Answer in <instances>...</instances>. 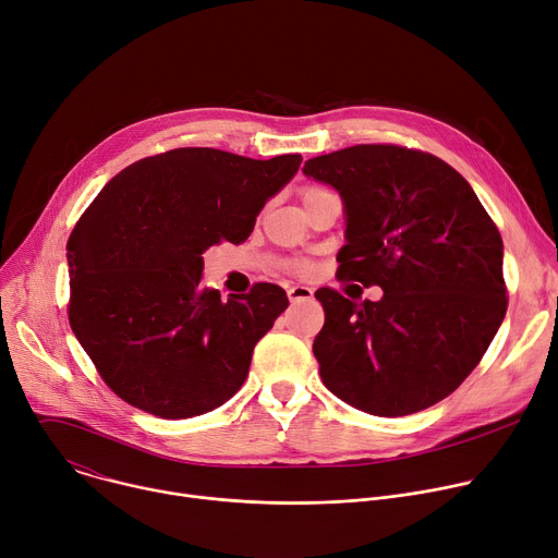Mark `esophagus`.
<instances>
[{"label":"esophagus","instance_id":"esophagus-1","mask_svg":"<svg viewBox=\"0 0 558 558\" xmlns=\"http://www.w3.org/2000/svg\"><path fill=\"white\" fill-rule=\"evenodd\" d=\"M313 296V290L306 288V286H292L288 290V299L294 304V302H306V299Z\"/></svg>","mask_w":558,"mask_h":558}]
</instances>
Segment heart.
Wrapping results in <instances>:
<instances>
[{
  "instance_id": "heart-1",
  "label": "heart",
  "mask_w": 558,
  "mask_h": 558,
  "mask_svg": "<svg viewBox=\"0 0 558 558\" xmlns=\"http://www.w3.org/2000/svg\"><path fill=\"white\" fill-rule=\"evenodd\" d=\"M322 192H326V190H322V187H306V190L302 192V198L308 201L311 196H317V194H322ZM296 270L306 275V272H311V266H308V264H296Z\"/></svg>"
}]
</instances>
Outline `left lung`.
I'll list each match as a JSON object with an SVG mask.
<instances>
[{"label":"left lung","mask_w":558,"mask_h":558,"mask_svg":"<svg viewBox=\"0 0 558 558\" xmlns=\"http://www.w3.org/2000/svg\"><path fill=\"white\" fill-rule=\"evenodd\" d=\"M347 211L337 277L379 286L355 304L322 288L313 353L326 389L371 415L434 407L478 366L507 311L502 239L458 171L400 145H355L306 160Z\"/></svg>","instance_id":"1"}]
</instances>
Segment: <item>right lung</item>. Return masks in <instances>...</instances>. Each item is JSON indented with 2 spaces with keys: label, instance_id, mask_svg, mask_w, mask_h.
<instances>
[{
  "label": "right lung",
  "instance_id": "obj_1",
  "mask_svg": "<svg viewBox=\"0 0 558 558\" xmlns=\"http://www.w3.org/2000/svg\"><path fill=\"white\" fill-rule=\"evenodd\" d=\"M299 165L181 147L124 167L84 209L66 243L69 324L120 400L181 420L243 387L288 296L254 283L223 302L201 286L203 252L245 241Z\"/></svg>",
  "mask_w": 558,
  "mask_h": 558
}]
</instances>
